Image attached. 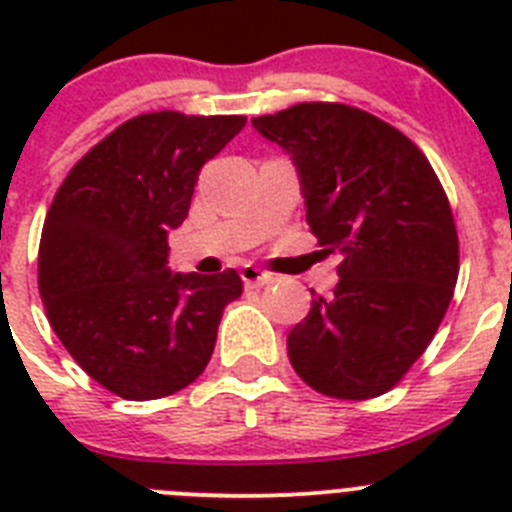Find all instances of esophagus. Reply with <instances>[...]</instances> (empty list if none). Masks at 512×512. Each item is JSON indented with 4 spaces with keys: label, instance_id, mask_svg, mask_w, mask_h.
<instances>
[{
    "label": "esophagus",
    "instance_id": "1",
    "mask_svg": "<svg viewBox=\"0 0 512 512\" xmlns=\"http://www.w3.org/2000/svg\"><path fill=\"white\" fill-rule=\"evenodd\" d=\"M241 279L246 287H264V284H269L274 277H271V274H266V271L256 269V266L246 264V266H241Z\"/></svg>",
    "mask_w": 512,
    "mask_h": 512
}]
</instances>
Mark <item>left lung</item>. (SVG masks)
<instances>
[{
  "mask_svg": "<svg viewBox=\"0 0 512 512\" xmlns=\"http://www.w3.org/2000/svg\"><path fill=\"white\" fill-rule=\"evenodd\" d=\"M251 125L295 164L307 225L341 253L333 295L312 292L287 354L312 390H392L436 336L459 277V238L428 158L397 128L338 102H302Z\"/></svg>",
  "mask_w": 512,
  "mask_h": 512,
  "instance_id": "left-lung-1",
  "label": "left lung"
}]
</instances>
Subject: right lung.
<instances>
[{
    "label": "right lung",
    "instance_id": "obj_1",
    "mask_svg": "<svg viewBox=\"0 0 512 512\" xmlns=\"http://www.w3.org/2000/svg\"><path fill=\"white\" fill-rule=\"evenodd\" d=\"M243 115L148 112L122 122L69 171L45 215L38 287L76 364L125 400L174 395L205 372L238 271L174 274L169 233L184 223L202 166Z\"/></svg>",
    "mask_w": 512,
    "mask_h": 512
}]
</instances>
